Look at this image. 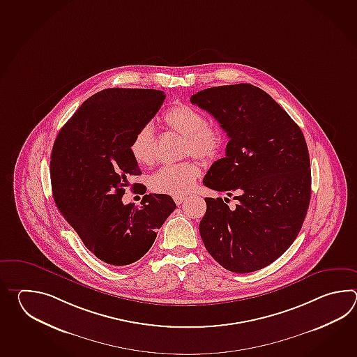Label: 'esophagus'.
<instances>
[{"mask_svg":"<svg viewBox=\"0 0 357 357\" xmlns=\"http://www.w3.org/2000/svg\"><path fill=\"white\" fill-rule=\"evenodd\" d=\"M185 199H186V197H174V200H175V203L177 205L182 204V203H183V202H185Z\"/></svg>","mask_w":357,"mask_h":357,"instance_id":"esophagus-1","label":"esophagus"}]
</instances>
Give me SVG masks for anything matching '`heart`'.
Wrapping results in <instances>:
<instances>
[{"label":"heart","instance_id":"1","mask_svg":"<svg viewBox=\"0 0 357 357\" xmlns=\"http://www.w3.org/2000/svg\"><path fill=\"white\" fill-rule=\"evenodd\" d=\"M168 129L185 139L182 145L183 155H195L203 160H212L220 154L223 145V134L217 126L208 125L204 114L194 107L176 105L162 117ZM157 142L153 129L144 125L137 130L130 142V153L137 163L151 166L155 160ZM200 176V167L194 160H185L177 165L160 168L151 178L153 191L183 197L195 186Z\"/></svg>","mask_w":357,"mask_h":357}]
</instances>
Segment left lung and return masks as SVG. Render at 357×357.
I'll return each instance as SVG.
<instances>
[{"instance_id":"1","label":"left lung","mask_w":357,"mask_h":357,"mask_svg":"<svg viewBox=\"0 0 357 357\" xmlns=\"http://www.w3.org/2000/svg\"><path fill=\"white\" fill-rule=\"evenodd\" d=\"M220 122L229 142L203 183L238 203L205 197L199 231L217 263L235 273L269 266L295 241L310 203L311 169L303 131L268 93L251 84L191 96Z\"/></svg>"}]
</instances>
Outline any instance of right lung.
I'll list each match as a JSON object with an SVG mask.
<instances>
[{"label": "right lung", "instance_id": "right-lung-1", "mask_svg": "<svg viewBox=\"0 0 357 357\" xmlns=\"http://www.w3.org/2000/svg\"><path fill=\"white\" fill-rule=\"evenodd\" d=\"M165 98V91L154 89L98 91L54 140L50 168L54 203L84 245L109 266H129L144 257L176 209L166 194L144 195L140 206L122 203L128 178L142 174L130 142Z\"/></svg>", "mask_w": 357, "mask_h": 357}]
</instances>
